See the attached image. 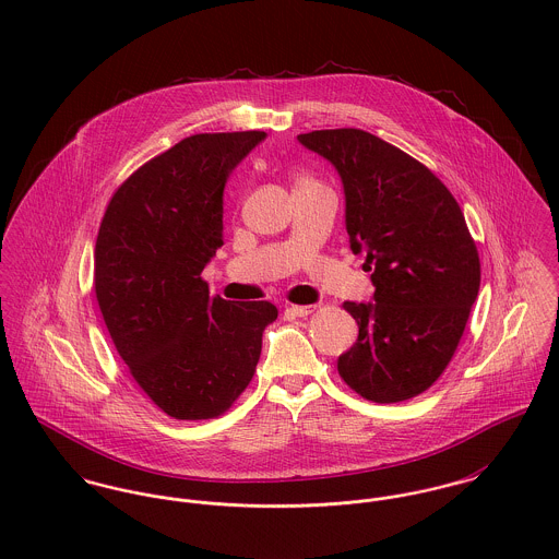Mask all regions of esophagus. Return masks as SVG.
Instances as JSON below:
<instances>
[{
	"label": "esophagus",
	"instance_id": "34e87169",
	"mask_svg": "<svg viewBox=\"0 0 559 559\" xmlns=\"http://www.w3.org/2000/svg\"><path fill=\"white\" fill-rule=\"evenodd\" d=\"M312 312H314V306H288V308H286V314L299 317V319H304V317H308V314H312Z\"/></svg>",
	"mask_w": 559,
	"mask_h": 559
}]
</instances>
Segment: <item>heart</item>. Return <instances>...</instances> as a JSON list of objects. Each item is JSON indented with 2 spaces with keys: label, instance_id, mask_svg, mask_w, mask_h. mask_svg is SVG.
Listing matches in <instances>:
<instances>
[{
  "label": "heart",
  "instance_id": "obj_1",
  "mask_svg": "<svg viewBox=\"0 0 559 559\" xmlns=\"http://www.w3.org/2000/svg\"><path fill=\"white\" fill-rule=\"evenodd\" d=\"M299 180H308V178H299ZM299 180H297V182H299Z\"/></svg>",
  "mask_w": 559,
  "mask_h": 559
}]
</instances>
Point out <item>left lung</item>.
<instances>
[{
  "instance_id": "left-lung-1",
  "label": "left lung",
  "mask_w": 559,
  "mask_h": 559,
  "mask_svg": "<svg viewBox=\"0 0 559 559\" xmlns=\"http://www.w3.org/2000/svg\"><path fill=\"white\" fill-rule=\"evenodd\" d=\"M297 140L335 167L350 249L372 271V301L344 304L359 335L337 372L372 402L413 399L450 364L478 297V249L463 211L428 167L372 133Z\"/></svg>"
}]
</instances>
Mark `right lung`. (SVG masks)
<instances>
[{
	"label": "right lung",
	"mask_w": 559,
	"mask_h": 559,
	"mask_svg": "<svg viewBox=\"0 0 559 559\" xmlns=\"http://www.w3.org/2000/svg\"><path fill=\"white\" fill-rule=\"evenodd\" d=\"M264 131L200 133L142 165L111 198L94 290L138 385L176 419L222 415L249 385L269 301L211 299L200 277L224 245V189Z\"/></svg>",
	"instance_id": "add662e5"
}]
</instances>
